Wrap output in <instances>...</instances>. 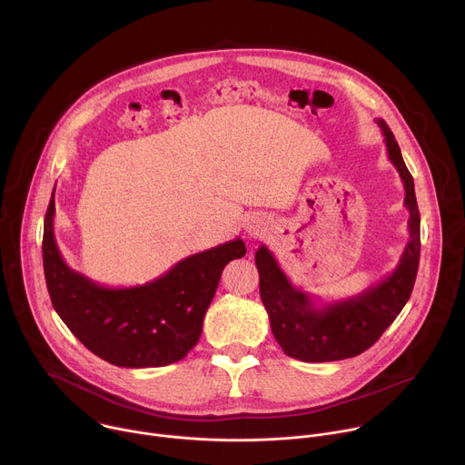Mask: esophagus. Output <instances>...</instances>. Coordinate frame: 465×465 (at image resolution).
I'll list each match as a JSON object with an SVG mask.
<instances>
[{
	"mask_svg": "<svg viewBox=\"0 0 465 465\" xmlns=\"http://www.w3.org/2000/svg\"><path fill=\"white\" fill-rule=\"evenodd\" d=\"M248 232H250L252 235H257V233H259V230H257V228H253V226H250V228H248Z\"/></svg>",
	"mask_w": 465,
	"mask_h": 465,
	"instance_id": "esophagus-1",
	"label": "esophagus"
}]
</instances>
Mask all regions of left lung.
Listing matches in <instances>:
<instances>
[{
	"label": "left lung",
	"mask_w": 465,
	"mask_h": 465,
	"mask_svg": "<svg viewBox=\"0 0 465 465\" xmlns=\"http://www.w3.org/2000/svg\"><path fill=\"white\" fill-rule=\"evenodd\" d=\"M377 124L382 130L388 158L403 180L405 206L411 213V241L395 271L353 298L316 305L309 294L292 287L267 246L261 244L255 252L261 302L269 312L274 339L292 359L331 362L361 355L379 341L412 294L421 248L414 178L390 126L384 119Z\"/></svg>",
	"instance_id": "1"
}]
</instances>
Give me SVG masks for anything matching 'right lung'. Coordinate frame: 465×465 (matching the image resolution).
<instances>
[{
	"label": "right lung",
	"mask_w": 465,
	"mask_h": 465,
	"mask_svg": "<svg viewBox=\"0 0 465 465\" xmlns=\"http://www.w3.org/2000/svg\"><path fill=\"white\" fill-rule=\"evenodd\" d=\"M53 219L54 189L42 241L51 303L94 355L123 368H158L183 359L201 339L224 267L246 253L237 237L178 261L169 272L145 285L108 289L64 262Z\"/></svg>",
	"instance_id": "obj_1"
}]
</instances>
